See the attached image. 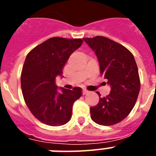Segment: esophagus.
I'll list each match as a JSON object with an SVG mask.
<instances>
[{"label":"esophagus","mask_w":156,"mask_h":156,"mask_svg":"<svg viewBox=\"0 0 156 156\" xmlns=\"http://www.w3.org/2000/svg\"><path fill=\"white\" fill-rule=\"evenodd\" d=\"M89 92L87 90H86V89H83V95H87V93Z\"/></svg>","instance_id":"34e87169"}]
</instances>
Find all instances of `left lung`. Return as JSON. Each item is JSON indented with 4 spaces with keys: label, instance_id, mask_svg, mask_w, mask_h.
<instances>
[{
    "label": "left lung",
    "instance_id": "1",
    "mask_svg": "<svg viewBox=\"0 0 156 156\" xmlns=\"http://www.w3.org/2000/svg\"><path fill=\"white\" fill-rule=\"evenodd\" d=\"M95 52L100 74L108 80L111 91L90 107V117L101 126L119 123L130 113L140 90V78L134 57L123 45L104 36L84 38ZM100 96V94L97 92Z\"/></svg>",
    "mask_w": 156,
    "mask_h": 156
}]
</instances>
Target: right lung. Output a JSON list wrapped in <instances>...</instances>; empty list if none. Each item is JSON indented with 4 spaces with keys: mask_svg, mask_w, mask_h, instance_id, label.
I'll list each match as a JSON object with an SVG mask.
<instances>
[{
    "mask_svg": "<svg viewBox=\"0 0 156 156\" xmlns=\"http://www.w3.org/2000/svg\"><path fill=\"white\" fill-rule=\"evenodd\" d=\"M82 39L52 37L34 48L26 57L21 73L25 103L40 121L60 126L69 121L73 103L82 96L80 87L57 91L56 77L63 73L69 57L81 47Z\"/></svg>",
    "mask_w": 156,
    "mask_h": 156,
    "instance_id": "right-lung-1",
    "label": "right lung"
}]
</instances>
